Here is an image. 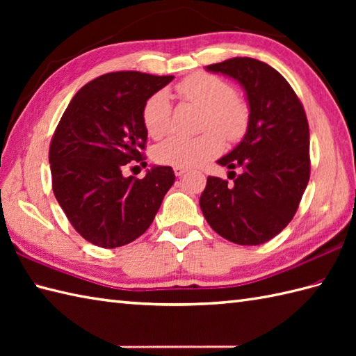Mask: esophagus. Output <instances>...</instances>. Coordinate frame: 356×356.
I'll return each mask as SVG.
<instances>
[{
  "label": "esophagus",
  "instance_id": "obj_1",
  "mask_svg": "<svg viewBox=\"0 0 356 356\" xmlns=\"http://www.w3.org/2000/svg\"><path fill=\"white\" fill-rule=\"evenodd\" d=\"M185 172H188V168H184V166H174V174H176V176H184Z\"/></svg>",
  "mask_w": 356,
  "mask_h": 356
}]
</instances>
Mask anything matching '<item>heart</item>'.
Masks as SVG:
<instances>
[{"label":"heart","mask_w":356,"mask_h":356,"mask_svg":"<svg viewBox=\"0 0 356 356\" xmlns=\"http://www.w3.org/2000/svg\"><path fill=\"white\" fill-rule=\"evenodd\" d=\"M177 95L186 102L205 108L202 128L195 138L172 136L159 143L154 159L162 165L194 168L222 153L225 140L238 142L245 138L251 120L248 104L236 96L231 82L211 73H193L176 86ZM172 105L163 90L151 95L142 110V120L151 138L161 139L171 130Z\"/></svg>","instance_id":"obj_1"}]
</instances>
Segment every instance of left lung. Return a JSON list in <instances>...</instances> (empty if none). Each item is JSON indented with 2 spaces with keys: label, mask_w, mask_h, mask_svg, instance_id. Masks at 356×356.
<instances>
[{
  "label": "left lung",
  "mask_w": 356,
  "mask_h": 356,
  "mask_svg": "<svg viewBox=\"0 0 356 356\" xmlns=\"http://www.w3.org/2000/svg\"><path fill=\"white\" fill-rule=\"evenodd\" d=\"M245 88L249 128L217 163L241 168L234 182L209 176L200 208L218 236L243 246L274 238L297 213L311 177L309 124L298 96L282 74L254 58H231L207 67Z\"/></svg>",
  "instance_id": "obj_1"
}]
</instances>
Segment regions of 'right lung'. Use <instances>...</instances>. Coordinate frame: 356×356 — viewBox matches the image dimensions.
Wrapping results in <instances>:
<instances>
[{"mask_svg":"<svg viewBox=\"0 0 356 356\" xmlns=\"http://www.w3.org/2000/svg\"><path fill=\"white\" fill-rule=\"evenodd\" d=\"M172 78L102 74L74 95L59 120L49 149L53 194L90 243L113 249L140 237L176 180L171 166H153L143 179L122 172L145 159L143 105Z\"/></svg>","mask_w":356,"mask_h":356,"instance_id":"right-lung-1","label":"right lung"}]
</instances>
